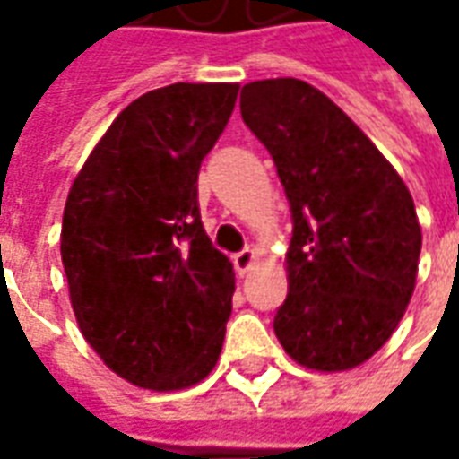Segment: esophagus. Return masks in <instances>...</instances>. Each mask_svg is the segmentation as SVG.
I'll use <instances>...</instances> for the list:
<instances>
[{
	"label": "esophagus",
	"mask_w": 459,
	"mask_h": 459,
	"mask_svg": "<svg viewBox=\"0 0 459 459\" xmlns=\"http://www.w3.org/2000/svg\"><path fill=\"white\" fill-rule=\"evenodd\" d=\"M253 260H255V250L243 248L240 253L233 255V265H236V270H238L240 275H246V273L250 270V265H253Z\"/></svg>",
	"instance_id": "1"
}]
</instances>
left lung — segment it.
Listing matches in <instances>:
<instances>
[{"mask_svg":"<svg viewBox=\"0 0 459 459\" xmlns=\"http://www.w3.org/2000/svg\"><path fill=\"white\" fill-rule=\"evenodd\" d=\"M240 115L278 167L292 213L280 344L315 371H346L391 339L423 246L411 191L376 144L315 85H243Z\"/></svg>","mask_w":459,"mask_h":459,"instance_id":"obj_1","label":"left lung"}]
</instances>
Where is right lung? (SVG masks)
<instances>
[{
  "instance_id": "add662e5",
  "label": "right lung",
  "mask_w": 459,
  "mask_h": 459,
  "mask_svg": "<svg viewBox=\"0 0 459 459\" xmlns=\"http://www.w3.org/2000/svg\"><path fill=\"white\" fill-rule=\"evenodd\" d=\"M238 83H174L132 100L68 191L61 260L78 327L108 368L181 391L216 366L236 275L199 213V169Z\"/></svg>"
}]
</instances>
